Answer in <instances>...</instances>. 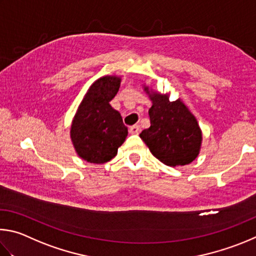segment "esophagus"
<instances>
[{
    "mask_svg": "<svg viewBox=\"0 0 256 256\" xmlns=\"http://www.w3.org/2000/svg\"><path fill=\"white\" fill-rule=\"evenodd\" d=\"M140 132V124H134V126H132L130 128H129V132L132 134V135H138Z\"/></svg>",
    "mask_w": 256,
    "mask_h": 256,
    "instance_id": "1",
    "label": "esophagus"
}]
</instances>
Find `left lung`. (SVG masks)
<instances>
[{
  "mask_svg": "<svg viewBox=\"0 0 256 256\" xmlns=\"http://www.w3.org/2000/svg\"><path fill=\"white\" fill-rule=\"evenodd\" d=\"M150 98V127L140 137L150 153L168 166L191 163L199 154L202 140L194 116L180 100L171 102L162 94H154Z\"/></svg>",
  "mask_w": 256,
  "mask_h": 256,
  "instance_id": "obj_1",
  "label": "left lung"
}]
</instances>
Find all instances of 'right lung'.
I'll return each mask as SVG.
<instances>
[{
	"label": "right lung",
	"mask_w": 256,
	"mask_h": 256,
	"mask_svg": "<svg viewBox=\"0 0 256 256\" xmlns=\"http://www.w3.org/2000/svg\"><path fill=\"white\" fill-rule=\"evenodd\" d=\"M119 86V78H98L90 88L74 116L70 138L78 154L90 163L109 162L127 137L128 129L122 118L109 103Z\"/></svg>",
	"instance_id": "obj_1"
}]
</instances>
